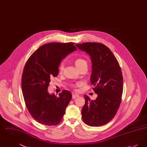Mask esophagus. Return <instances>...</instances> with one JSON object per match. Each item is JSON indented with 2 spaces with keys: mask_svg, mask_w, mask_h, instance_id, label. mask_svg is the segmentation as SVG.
<instances>
[{
  "mask_svg": "<svg viewBox=\"0 0 147 147\" xmlns=\"http://www.w3.org/2000/svg\"><path fill=\"white\" fill-rule=\"evenodd\" d=\"M78 97H79V95H78V94H73V95H72V98H73V99H74V98H78Z\"/></svg>",
  "mask_w": 147,
  "mask_h": 147,
  "instance_id": "34e87169",
  "label": "esophagus"
}]
</instances>
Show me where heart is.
I'll return each mask as SVG.
<instances>
[{
  "label": "heart",
  "mask_w": 147,
  "mask_h": 147,
  "mask_svg": "<svg viewBox=\"0 0 147 147\" xmlns=\"http://www.w3.org/2000/svg\"><path fill=\"white\" fill-rule=\"evenodd\" d=\"M75 64L76 66L77 67V68L78 69L84 67H87L88 66V64H87V62L83 58H77V59H76L75 61ZM64 65L63 62L60 64L59 65V71L61 72H62L64 69Z\"/></svg>",
  "instance_id": "b5f03b06"
}]
</instances>
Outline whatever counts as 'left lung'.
I'll return each mask as SVG.
<instances>
[{"instance_id":"1","label":"left lung","mask_w":147,"mask_h":147,"mask_svg":"<svg viewBox=\"0 0 147 147\" xmlns=\"http://www.w3.org/2000/svg\"><path fill=\"white\" fill-rule=\"evenodd\" d=\"M76 46L90 57V81L98 94L95 100L84 95L83 121L88 126L104 125L115 117L121 102L123 77L121 68L111 50L102 43L86 42Z\"/></svg>"}]
</instances>
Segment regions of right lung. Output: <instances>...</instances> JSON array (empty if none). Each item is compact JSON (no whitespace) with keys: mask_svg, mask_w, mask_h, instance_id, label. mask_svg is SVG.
<instances>
[{"mask_svg":"<svg viewBox=\"0 0 147 147\" xmlns=\"http://www.w3.org/2000/svg\"><path fill=\"white\" fill-rule=\"evenodd\" d=\"M77 50L73 43H49L39 47L25 65L21 88L28 112L38 122L46 126L59 124L72 98L68 90L57 97L47 91L51 79L57 77L61 61Z\"/></svg>","mask_w":147,"mask_h":147,"instance_id":"1","label":"right lung"}]
</instances>
